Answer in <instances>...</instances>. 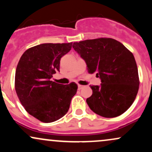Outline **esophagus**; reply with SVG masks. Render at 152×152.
I'll list each match as a JSON object with an SVG mask.
<instances>
[{"label": "esophagus", "mask_w": 152, "mask_h": 152, "mask_svg": "<svg viewBox=\"0 0 152 152\" xmlns=\"http://www.w3.org/2000/svg\"><path fill=\"white\" fill-rule=\"evenodd\" d=\"M83 87H84V86H82V85H78V90H81V89H82V88H83Z\"/></svg>", "instance_id": "1"}]
</instances>
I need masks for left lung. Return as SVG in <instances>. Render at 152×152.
Listing matches in <instances>:
<instances>
[{"instance_id": "1", "label": "left lung", "mask_w": 152, "mask_h": 152, "mask_svg": "<svg viewBox=\"0 0 152 152\" xmlns=\"http://www.w3.org/2000/svg\"><path fill=\"white\" fill-rule=\"evenodd\" d=\"M73 48L85 61L88 73H96L102 81L99 86H91L93 93L86 99L91 110L106 118L124 113L135 100L139 86L132 52L108 38L75 42Z\"/></svg>"}]
</instances>
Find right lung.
Instances as JSON below:
<instances>
[{
	"label": "right lung",
	"mask_w": 152,
	"mask_h": 152,
	"mask_svg": "<svg viewBox=\"0 0 152 152\" xmlns=\"http://www.w3.org/2000/svg\"><path fill=\"white\" fill-rule=\"evenodd\" d=\"M72 43H42L24 52L18 64L15 88L28 113L44 123L57 121L68 112L78 86L50 81Z\"/></svg>",
	"instance_id": "right-lung-1"
}]
</instances>
